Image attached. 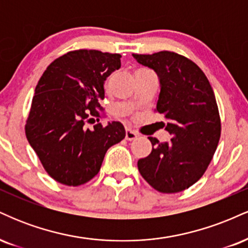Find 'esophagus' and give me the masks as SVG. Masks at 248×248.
Returning a JSON list of instances; mask_svg holds the SVG:
<instances>
[{"mask_svg": "<svg viewBox=\"0 0 248 248\" xmlns=\"http://www.w3.org/2000/svg\"><path fill=\"white\" fill-rule=\"evenodd\" d=\"M139 134L135 132V130L130 129V128H127L126 129V139L128 141H132V140H135V139H138Z\"/></svg>", "mask_w": 248, "mask_h": 248, "instance_id": "34e87169", "label": "esophagus"}]
</instances>
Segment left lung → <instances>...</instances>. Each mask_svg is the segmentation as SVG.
I'll return each mask as SVG.
<instances>
[{"mask_svg":"<svg viewBox=\"0 0 248 248\" xmlns=\"http://www.w3.org/2000/svg\"><path fill=\"white\" fill-rule=\"evenodd\" d=\"M133 57L160 78L155 110L166 118L162 124L172 138L164 143L148 138L153 150L139 160V171L157 191H183L204 175L217 149L221 124L215 93L203 71L186 57L171 51Z\"/></svg>","mask_w":248,"mask_h":248,"instance_id":"1","label":"left lung"}]
</instances>
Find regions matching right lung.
Instances as JSON below:
<instances>
[{
    "label": "right lung",
    "instance_id": "add662e5",
    "mask_svg": "<svg viewBox=\"0 0 248 248\" xmlns=\"http://www.w3.org/2000/svg\"><path fill=\"white\" fill-rule=\"evenodd\" d=\"M121 55L76 50L53 61L35 88L25 135L45 171L59 183L78 186L100 170L105 154L126 136L124 124L99 121L105 80L121 66Z\"/></svg>",
    "mask_w": 248,
    "mask_h": 248
}]
</instances>
